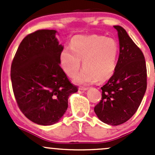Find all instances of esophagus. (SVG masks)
<instances>
[{
  "label": "esophagus",
  "mask_w": 155,
  "mask_h": 155,
  "mask_svg": "<svg viewBox=\"0 0 155 155\" xmlns=\"http://www.w3.org/2000/svg\"><path fill=\"white\" fill-rule=\"evenodd\" d=\"M79 90L80 91H87V89H88V87H79Z\"/></svg>",
  "instance_id": "1"
}]
</instances>
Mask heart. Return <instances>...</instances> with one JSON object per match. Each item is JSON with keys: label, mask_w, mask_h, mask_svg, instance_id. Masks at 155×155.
<instances>
[{"label": "heart", "mask_w": 155, "mask_h": 155, "mask_svg": "<svg viewBox=\"0 0 155 155\" xmlns=\"http://www.w3.org/2000/svg\"><path fill=\"white\" fill-rule=\"evenodd\" d=\"M70 47L61 50L59 61L64 71L73 76L79 71L82 60L84 68L75 76L76 83L104 82L114 74L118 46L113 38L97 34L77 35L72 38Z\"/></svg>", "instance_id": "b5f03b06"}]
</instances>
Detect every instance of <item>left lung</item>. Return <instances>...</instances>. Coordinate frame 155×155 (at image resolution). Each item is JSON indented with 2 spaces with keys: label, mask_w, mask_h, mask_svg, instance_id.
I'll return each instance as SVG.
<instances>
[{
  "label": "left lung",
  "mask_w": 155,
  "mask_h": 155,
  "mask_svg": "<svg viewBox=\"0 0 155 155\" xmlns=\"http://www.w3.org/2000/svg\"><path fill=\"white\" fill-rule=\"evenodd\" d=\"M118 31L119 56L114 74L102 89V100L94 107L101 121L116 126L126 122L140 107L147 87L144 55L122 27Z\"/></svg>",
  "instance_id": "obj_1"
}]
</instances>
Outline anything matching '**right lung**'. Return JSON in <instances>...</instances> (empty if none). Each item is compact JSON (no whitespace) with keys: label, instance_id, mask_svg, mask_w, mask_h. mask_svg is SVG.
<instances>
[{"label":"right lung","instance_id":"add662e5","mask_svg":"<svg viewBox=\"0 0 155 155\" xmlns=\"http://www.w3.org/2000/svg\"><path fill=\"white\" fill-rule=\"evenodd\" d=\"M55 30H39L20 43L11 66V81L20 110L40 125L58 122L68 108L70 95L77 92L60 67Z\"/></svg>","mask_w":155,"mask_h":155}]
</instances>
